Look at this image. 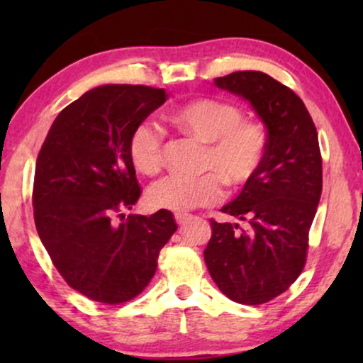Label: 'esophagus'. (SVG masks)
I'll return each mask as SVG.
<instances>
[{
    "label": "esophagus",
    "mask_w": 363,
    "mask_h": 363,
    "mask_svg": "<svg viewBox=\"0 0 363 363\" xmlns=\"http://www.w3.org/2000/svg\"><path fill=\"white\" fill-rule=\"evenodd\" d=\"M188 218H190L188 213H175V220H177L178 225H183V223H185Z\"/></svg>",
    "instance_id": "1"
}]
</instances>
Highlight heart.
<instances>
[{"label":"heart","mask_w":363,"mask_h":363,"mask_svg":"<svg viewBox=\"0 0 363 363\" xmlns=\"http://www.w3.org/2000/svg\"><path fill=\"white\" fill-rule=\"evenodd\" d=\"M170 121L183 133L206 143L200 168L208 172L163 178L148 191L153 206L183 213L215 205L225 195L223 182L241 188L259 172L267 147L266 130L259 122L242 118L238 104L195 99L172 112ZM128 155L142 175H157L163 168V132L152 122L138 123L128 142Z\"/></svg>","instance_id":"heart-1"}]
</instances>
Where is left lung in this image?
<instances>
[{
    "instance_id": "8db88e82",
    "label": "left lung",
    "mask_w": 363,
    "mask_h": 363,
    "mask_svg": "<svg viewBox=\"0 0 363 363\" xmlns=\"http://www.w3.org/2000/svg\"><path fill=\"white\" fill-rule=\"evenodd\" d=\"M215 84L251 104L267 128V147L256 177L221 208L250 228L238 230L240 225L211 220L205 262L231 301L264 304L304 269L322 193L319 138L301 97L267 74L238 71Z\"/></svg>"
}]
</instances>
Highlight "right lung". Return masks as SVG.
I'll return each instance as SVG.
<instances>
[{
	"mask_svg": "<svg viewBox=\"0 0 363 363\" xmlns=\"http://www.w3.org/2000/svg\"><path fill=\"white\" fill-rule=\"evenodd\" d=\"M167 99L165 89L147 86L92 89L59 113L39 150L38 235L64 281L92 301L121 304L140 294L178 228L168 210L122 213L142 193L128 155L130 135Z\"/></svg>",
	"mask_w": 363,
	"mask_h": 363,
	"instance_id": "1",
	"label": "right lung"
}]
</instances>
